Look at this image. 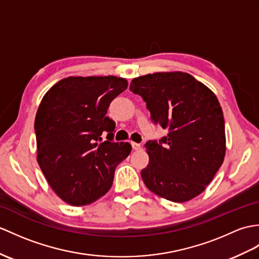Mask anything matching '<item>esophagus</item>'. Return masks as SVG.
Masks as SVG:
<instances>
[{
    "mask_svg": "<svg viewBox=\"0 0 259 259\" xmlns=\"http://www.w3.org/2000/svg\"><path fill=\"white\" fill-rule=\"evenodd\" d=\"M131 146L135 150H139L141 149V144L140 143H137V142H131Z\"/></svg>",
    "mask_w": 259,
    "mask_h": 259,
    "instance_id": "obj_1",
    "label": "esophagus"
}]
</instances>
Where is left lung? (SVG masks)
<instances>
[{"label":"left lung","instance_id":"obj_1","mask_svg":"<svg viewBox=\"0 0 259 259\" xmlns=\"http://www.w3.org/2000/svg\"><path fill=\"white\" fill-rule=\"evenodd\" d=\"M130 90L142 97L151 121L167 130L144 147L149 164L141 171L147 188L181 203L201 194L225 157V124L220 102L202 82L181 71L135 78Z\"/></svg>","mask_w":259,"mask_h":259}]
</instances>
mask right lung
<instances>
[{
    "mask_svg": "<svg viewBox=\"0 0 259 259\" xmlns=\"http://www.w3.org/2000/svg\"><path fill=\"white\" fill-rule=\"evenodd\" d=\"M128 87L116 76L68 77L45 94L35 118L37 162L48 184L66 203L87 205L112 185L128 142H115L110 102ZM107 132V140L101 135Z\"/></svg>",
    "mask_w": 259,
    "mask_h": 259,
    "instance_id": "obj_1",
    "label": "right lung"
}]
</instances>
